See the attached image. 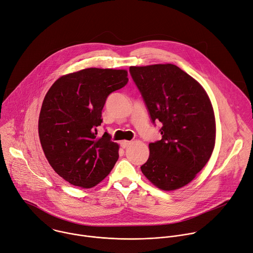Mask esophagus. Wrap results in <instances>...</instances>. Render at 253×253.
Segmentation results:
<instances>
[{"instance_id": "obj_1", "label": "esophagus", "mask_w": 253, "mask_h": 253, "mask_svg": "<svg viewBox=\"0 0 253 253\" xmlns=\"http://www.w3.org/2000/svg\"><path fill=\"white\" fill-rule=\"evenodd\" d=\"M131 141H127V140H124V141H122L121 143H120V145H121V147L123 148V149H126V148H128L130 145H131Z\"/></svg>"}]
</instances>
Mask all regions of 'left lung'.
<instances>
[{
	"label": "left lung",
	"mask_w": 253,
	"mask_h": 253,
	"mask_svg": "<svg viewBox=\"0 0 253 253\" xmlns=\"http://www.w3.org/2000/svg\"><path fill=\"white\" fill-rule=\"evenodd\" d=\"M162 138L149 144L142 173L156 187L171 191L185 186L208 162L215 144V118L202 86L173 64L130 67Z\"/></svg>",
	"instance_id": "8db88e82"
}]
</instances>
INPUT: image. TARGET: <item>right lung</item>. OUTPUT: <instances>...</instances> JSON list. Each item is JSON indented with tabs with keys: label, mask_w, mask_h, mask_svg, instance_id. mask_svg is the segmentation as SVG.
Instances as JSON below:
<instances>
[{
	"label": "right lung",
	"mask_w": 253,
	"mask_h": 253,
	"mask_svg": "<svg viewBox=\"0 0 253 253\" xmlns=\"http://www.w3.org/2000/svg\"><path fill=\"white\" fill-rule=\"evenodd\" d=\"M126 70L88 68L59 78L47 92L39 136L47 160L70 184L91 188L110 173L119 146L105 132L97 137L102 110L112 92L128 83Z\"/></svg>",
	"instance_id": "right-lung-1"
}]
</instances>
